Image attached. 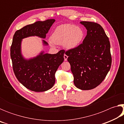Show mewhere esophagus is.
Here are the masks:
<instances>
[{"label": "esophagus", "mask_w": 124, "mask_h": 124, "mask_svg": "<svg viewBox=\"0 0 124 124\" xmlns=\"http://www.w3.org/2000/svg\"><path fill=\"white\" fill-rule=\"evenodd\" d=\"M67 58H68V56L66 55V54H64V59L65 61H66L67 60Z\"/></svg>", "instance_id": "34e87169"}]
</instances>
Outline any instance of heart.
Returning a JSON list of instances; mask_svg holds the SVG:
<instances>
[{
    "mask_svg": "<svg viewBox=\"0 0 124 124\" xmlns=\"http://www.w3.org/2000/svg\"><path fill=\"white\" fill-rule=\"evenodd\" d=\"M84 35L81 27L72 24H64L56 27L50 36V40L54 44H62L65 49L72 50L79 46Z\"/></svg>",
    "mask_w": 124,
    "mask_h": 124,
    "instance_id": "heart-1",
    "label": "heart"
}]
</instances>
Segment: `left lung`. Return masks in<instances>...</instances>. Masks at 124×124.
<instances>
[{"label": "left lung", "mask_w": 124, "mask_h": 124, "mask_svg": "<svg viewBox=\"0 0 124 124\" xmlns=\"http://www.w3.org/2000/svg\"><path fill=\"white\" fill-rule=\"evenodd\" d=\"M80 23L86 29V36L79 46L65 54L68 56L75 86L91 90L102 82L110 70V42L100 24L86 21Z\"/></svg>", "instance_id": "1"}]
</instances>
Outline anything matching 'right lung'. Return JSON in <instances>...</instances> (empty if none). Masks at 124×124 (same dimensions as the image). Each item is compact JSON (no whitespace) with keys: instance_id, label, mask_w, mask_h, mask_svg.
Masks as SVG:
<instances>
[{"instance_id":"right-lung-1","label":"right lung","mask_w":124,"mask_h":124,"mask_svg":"<svg viewBox=\"0 0 124 124\" xmlns=\"http://www.w3.org/2000/svg\"><path fill=\"white\" fill-rule=\"evenodd\" d=\"M55 20L38 21L28 24L15 33L10 49L13 70L17 79L27 89L35 92L47 91L55 83L54 74L64 61V51L56 54H45L44 51L34 57L25 58L22 53V39L29 37L45 39ZM43 46L48 43L42 39Z\"/></svg>"}]
</instances>
